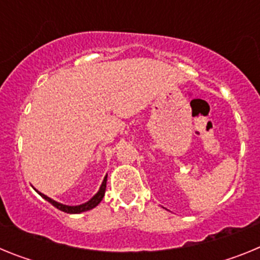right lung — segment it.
<instances>
[{
    "instance_id": "1",
    "label": "right lung",
    "mask_w": 260,
    "mask_h": 260,
    "mask_svg": "<svg viewBox=\"0 0 260 260\" xmlns=\"http://www.w3.org/2000/svg\"><path fill=\"white\" fill-rule=\"evenodd\" d=\"M107 177H108V174L104 177V180H103L102 185H100V189H99V191L93 195L92 198L89 199V201H87L86 203L78 204V206H68V204H62V203H59V202H56L54 199L47 197V195L43 194V192H40L39 190H36V189L35 190L39 192V195H41V197H43L45 201L49 202L52 206H54L56 208H58L59 211H63V212H66V213H82V212H86V211H89V210H92V208H95L96 206H98V204L103 201V198H104V194H105V189H107Z\"/></svg>"
}]
</instances>
